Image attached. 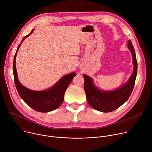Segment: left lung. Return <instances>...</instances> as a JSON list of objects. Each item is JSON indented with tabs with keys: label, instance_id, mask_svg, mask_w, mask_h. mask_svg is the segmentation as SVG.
<instances>
[{
	"label": "left lung",
	"instance_id": "left-lung-1",
	"mask_svg": "<svg viewBox=\"0 0 152 152\" xmlns=\"http://www.w3.org/2000/svg\"><path fill=\"white\" fill-rule=\"evenodd\" d=\"M127 47L132 53L134 71L129 80L117 89L112 91L100 90L94 84L91 77L83 75L86 100L93 109L103 113L112 112L124 103L131 96L135 85L138 66L135 49L131 40L128 41Z\"/></svg>",
	"mask_w": 152,
	"mask_h": 152
}]
</instances>
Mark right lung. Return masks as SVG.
I'll return each instance as SVG.
<instances>
[{"mask_svg":"<svg viewBox=\"0 0 152 152\" xmlns=\"http://www.w3.org/2000/svg\"><path fill=\"white\" fill-rule=\"evenodd\" d=\"M34 29L32 30L29 35L25 36L22 39L17 49L13 62L14 83L20 96L28 106L37 111L48 113L57 109L62 104L64 101V93L76 74L75 72H72L62 76L52 87L44 91L31 90L20 83L18 79L15 66L17 51L24 39L29 37Z\"/></svg>","mask_w":152,"mask_h":152,"instance_id":"obj_1","label":"right lung"}]
</instances>
